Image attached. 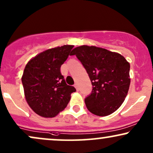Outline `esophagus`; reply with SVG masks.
<instances>
[{"label": "esophagus", "instance_id": "obj_1", "mask_svg": "<svg viewBox=\"0 0 153 153\" xmlns=\"http://www.w3.org/2000/svg\"><path fill=\"white\" fill-rule=\"evenodd\" d=\"M74 87L76 88V90H77V91H79V87H78V85L77 84V83H75V85H74Z\"/></svg>", "mask_w": 153, "mask_h": 153}]
</instances>
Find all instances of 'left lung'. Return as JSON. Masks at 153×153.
I'll use <instances>...</instances> for the list:
<instances>
[{"label": "left lung", "mask_w": 153, "mask_h": 153, "mask_svg": "<svg viewBox=\"0 0 153 153\" xmlns=\"http://www.w3.org/2000/svg\"><path fill=\"white\" fill-rule=\"evenodd\" d=\"M73 55L82 62L93 85L91 94L85 99L88 110L98 116L116 111L129 90V62L119 53L85 45L75 48Z\"/></svg>", "instance_id": "1"}]
</instances>
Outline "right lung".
<instances>
[{
	"label": "right lung",
	"mask_w": 153,
	"mask_h": 153,
	"mask_svg": "<svg viewBox=\"0 0 153 153\" xmlns=\"http://www.w3.org/2000/svg\"><path fill=\"white\" fill-rule=\"evenodd\" d=\"M73 45L48 49L31 58L22 75L24 95L36 114L54 117L67 107L71 93L76 91L66 84L60 67L67 60Z\"/></svg>",
	"instance_id": "1"
}]
</instances>
